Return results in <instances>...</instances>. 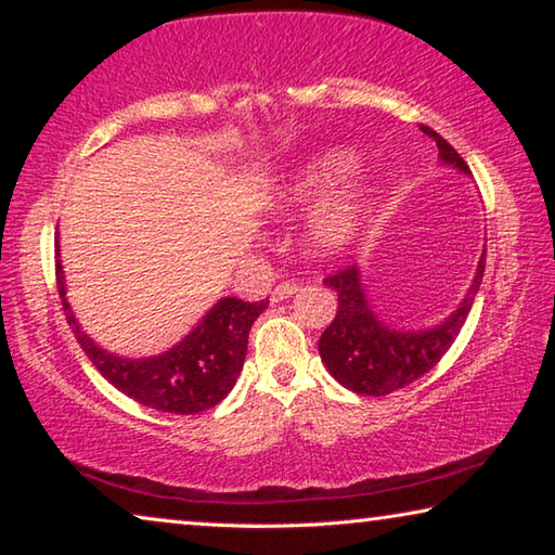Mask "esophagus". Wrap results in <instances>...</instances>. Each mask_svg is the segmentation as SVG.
Segmentation results:
<instances>
[{
    "mask_svg": "<svg viewBox=\"0 0 555 555\" xmlns=\"http://www.w3.org/2000/svg\"><path fill=\"white\" fill-rule=\"evenodd\" d=\"M298 291V284L296 281H286V284H279L274 286V291H271V304H281V300L291 298Z\"/></svg>",
    "mask_w": 555,
    "mask_h": 555,
    "instance_id": "1",
    "label": "esophagus"
}]
</instances>
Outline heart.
I'll return each instance as SVG.
<instances>
[{"label":"heart","mask_w":555,"mask_h":555,"mask_svg":"<svg viewBox=\"0 0 555 555\" xmlns=\"http://www.w3.org/2000/svg\"><path fill=\"white\" fill-rule=\"evenodd\" d=\"M354 166L357 156L347 149H325L291 168L284 181L276 185L271 210L279 215L298 212L315 203L304 224V247L308 255L318 259L343 255L367 224L377 201V185L370 176L348 179L346 176L354 171ZM343 177L348 181L344 182ZM337 182L341 185L337 186ZM327 190L332 193L327 194Z\"/></svg>","instance_id":"1"}]
</instances>
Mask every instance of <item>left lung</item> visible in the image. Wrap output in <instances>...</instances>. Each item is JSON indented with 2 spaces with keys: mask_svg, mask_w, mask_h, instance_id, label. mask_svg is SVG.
<instances>
[{
  "mask_svg": "<svg viewBox=\"0 0 555 555\" xmlns=\"http://www.w3.org/2000/svg\"><path fill=\"white\" fill-rule=\"evenodd\" d=\"M421 131H426L436 142L440 166L469 176L463 156L443 137L430 127H421ZM485 257L487 249H482L473 284H469L465 298L455 306V311L440 323L421 327V331H403V327L384 321L367 294L362 271L354 264L325 279V286L337 291V300H340L333 323L325 327L318 340V352H321L331 377L362 397H384V393L406 387L434 370L467 321L469 308H473L482 284Z\"/></svg>",
  "mask_w": 555,
  "mask_h": 555,
  "instance_id": "8db88e82",
  "label": "left lung"
}]
</instances>
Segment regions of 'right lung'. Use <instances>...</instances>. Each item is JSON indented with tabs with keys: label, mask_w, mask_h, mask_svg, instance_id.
I'll list each match as a JSON object with an SVG mask.
<instances>
[{
	"label": "right lung",
	"mask_w": 555,
	"mask_h": 555,
	"mask_svg": "<svg viewBox=\"0 0 555 555\" xmlns=\"http://www.w3.org/2000/svg\"><path fill=\"white\" fill-rule=\"evenodd\" d=\"M55 276L63 300L65 321L73 327L75 340L92 360L112 387L149 409L191 416L218 403L232 391L237 382L251 323L267 311L269 300L247 304L240 298H220L201 323L181 343L166 352L149 357H125L100 347L82 331L68 304L65 274L61 264V244L55 242Z\"/></svg>",
	"instance_id": "right-lung-1"
}]
</instances>
